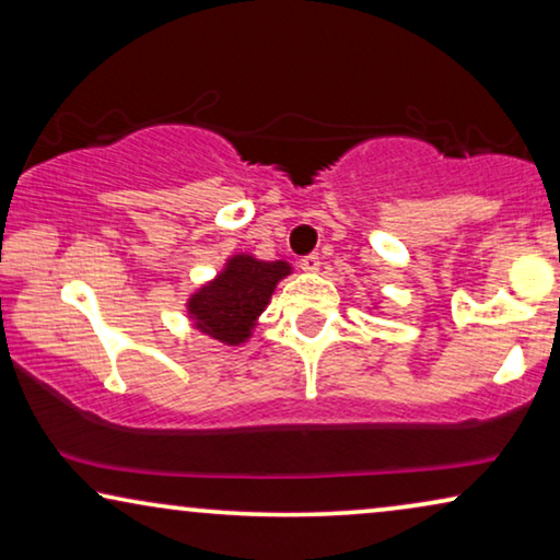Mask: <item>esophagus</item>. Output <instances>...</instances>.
<instances>
[{
  "label": "esophagus",
  "instance_id": "obj_1",
  "mask_svg": "<svg viewBox=\"0 0 560 560\" xmlns=\"http://www.w3.org/2000/svg\"><path fill=\"white\" fill-rule=\"evenodd\" d=\"M301 267H303L305 272H318L320 257H318V255H305V257L301 259Z\"/></svg>",
  "mask_w": 560,
  "mask_h": 560
}]
</instances>
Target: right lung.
I'll return each instance as SVG.
<instances>
[{"label":"right lung","instance_id":"add662e5","mask_svg":"<svg viewBox=\"0 0 560 560\" xmlns=\"http://www.w3.org/2000/svg\"><path fill=\"white\" fill-rule=\"evenodd\" d=\"M290 275L288 262H262L252 255L229 257L224 272L190 295L188 313L196 328L229 347L247 341L278 282Z\"/></svg>","mask_w":560,"mask_h":560}]
</instances>
